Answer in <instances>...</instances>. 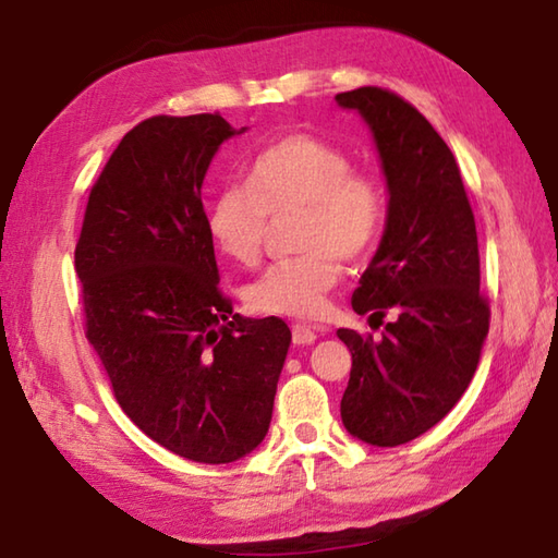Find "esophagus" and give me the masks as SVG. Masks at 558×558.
Masks as SVG:
<instances>
[{
  "label": "esophagus",
  "mask_w": 558,
  "mask_h": 558,
  "mask_svg": "<svg viewBox=\"0 0 558 558\" xmlns=\"http://www.w3.org/2000/svg\"><path fill=\"white\" fill-rule=\"evenodd\" d=\"M317 327H310V324H292V343L298 347H307V343H314L317 339Z\"/></svg>",
  "instance_id": "34e87169"
}]
</instances>
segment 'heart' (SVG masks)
I'll list each match as a JSON object with an SVG mask.
<instances>
[{
	"label": "heart",
	"mask_w": 558,
	"mask_h": 558,
	"mask_svg": "<svg viewBox=\"0 0 558 558\" xmlns=\"http://www.w3.org/2000/svg\"><path fill=\"white\" fill-rule=\"evenodd\" d=\"M298 209L292 246L248 282L244 302L258 314L317 317L341 278V262L361 260L376 246L385 192L376 173L356 168L337 144L290 134L256 156L248 185H227L207 211V231L227 258L253 266L266 244L270 217Z\"/></svg>",
	"instance_id": "1"
}]
</instances>
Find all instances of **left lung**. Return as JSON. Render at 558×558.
<instances>
[{"mask_svg":"<svg viewBox=\"0 0 558 558\" xmlns=\"http://www.w3.org/2000/svg\"><path fill=\"white\" fill-rule=\"evenodd\" d=\"M376 136L388 225L351 305L383 337L339 329L351 351L341 420L373 447H400L449 414L478 366L490 327L475 219L451 148L417 107L385 87L337 95Z\"/></svg>","mask_w":558,"mask_h":558,"instance_id":"obj_1","label":"left lung"}]
</instances>
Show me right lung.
<instances>
[{
	"mask_svg": "<svg viewBox=\"0 0 558 558\" xmlns=\"http://www.w3.org/2000/svg\"><path fill=\"white\" fill-rule=\"evenodd\" d=\"M234 134L219 111L141 121L89 190L75 246L85 337L117 402L197 463L263 441L292 339L278 317L231 314L219 288L202 180Z\"/></svg>",
	"mask_w": 558,
	"mask_h": 558,
	"instance_id": "obj_1",
	"label": "right lung"
}]
</instances>
